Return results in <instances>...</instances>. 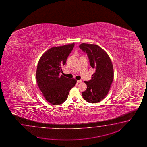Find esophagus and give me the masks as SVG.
Segmentation results:
<instances>
[{
    "label": "esophagus",
    "mask_w": 147,
    "mask_h": 147,
    "mask_svg": "<svg viewBox=\"0 0 147 147\" xmlns=\"http://www.w3.org/2000/svg\"><path fill=\"white\" fill-rule=\"evenodd\" d=\"M77 83H81L82 82V80H77Z\"/></svg>",
    "instance_id": "1"
}]
</instances>
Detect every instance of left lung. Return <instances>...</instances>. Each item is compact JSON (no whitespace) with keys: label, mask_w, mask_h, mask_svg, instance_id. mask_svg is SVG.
<instances>
[{"label":"left lung","mask_w":147,"mask_h":147,"mask_svg":"<svg viewBox=\"0 0 147 147\" xmlns=\"http://www.w3.org/2000/svg\"><path fill=\"white\" fill-rule=\"evenodd\" d=\"M79 48L87 55L90 66L96 69L91 79L84 81L87 88L82 96L88 102L98 103L106 96L113 82V63L106 52L98 45L83 43Z\"/></svg>","instance_id":"1"}]
</instances>
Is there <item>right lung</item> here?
I'll use <instances>...</instances> for the list:
<instances>
[{
  "mask_svg": "<svg viewBox=\"0 0 147 147\" xmlns=\"http://www.w3.org/2000/svg\"><path fill=\"white\" fill-rule=\"evenodd\" d=\"M74 46L73 43L51 48L41 57L38 63L36 76L38 87L46 100L53 105L63 103L77 82L75 79L59 75Z\"/></svg>",
  "mask_w": 147,
  "mask_h": 147,
  "instance_id": "1",
  "label": "right lung"
}]
</instances>
